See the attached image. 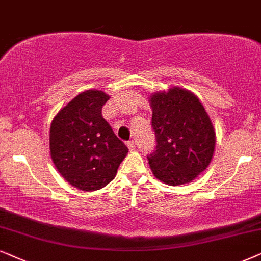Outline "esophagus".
I'll use <instances>...</instances> for the list:
<instances>
[{"label":"esophagus","mask_w":261,"mask_h":261,"mask_svg":"<svg viewBox=\"0 0 261 261\" xmlns=\"http://www.w3.org/2000/svg\"><path fill=\"white\" fill-rule=\"evenodd\" d=\"M127 148L130 149V150H135V149H136V143H135L134 141H128L127 142Z\"/></svg>","instance_id":"34e87169"}]
</instances>
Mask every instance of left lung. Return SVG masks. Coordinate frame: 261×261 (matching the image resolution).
I'll list each match as a JSON object with an SVG mask.
<instances>
[{"label":"left lung","mask_w":261,"mask_h":261,"mask_svg":"<svg viewBox=\"0 0 261 261\" xmlns=\"http://www.w3.org/2000/svg\"><path fill=\"white\" fill-rule=\"evenodd\" d=\"M155 150L149 154L151 171L172 186L192 181L213 159L215 131L199 99L189 90L169 89L150 98Z\"/></svg>","instance_id":"obj_1"}]
</instances>
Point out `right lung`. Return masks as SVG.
Returning <instances> with one entry per match:
<instances>
[{
    "mask_svg": "<svg viewBox=\"0 0 261 261\" xmlns=\"http://www.w3.org/2000/svg\"><path fill=\"white\" fill-rule=\"evenodd\" d=\"M109 99L100 90H87L75 96L52 120V161L62 176L79 190L105 187L114 179L128 151L101 114Z\"/></svg>",
    "mask_w": 261,
    "mask_h": 261,
    "instance_id": "add662e5",
    "label": "right lung"
}]
</instances>
